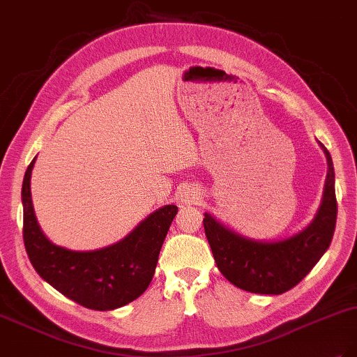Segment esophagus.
I'll list each match as a JSON object with an SVG mask.
<instances>
[{"instance_id": "obj_1", "label": "esophagus", "mask_w": 357, "mask_h": 357, "mask_svg": "<svg viewBox=\"0 0 357 357\" xmlns=\"http://www.w3.org/2000/svg\"><path fill=\"white\" fill-rule=\"evenodd\" d=\"M180 199H181V202H183V204H193L195 201H198L199 198H198V193H197V192H193V190H186L185 193H183Z\"/></svg>"}]
</instances>
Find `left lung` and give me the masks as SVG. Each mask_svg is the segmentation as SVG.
<instances>
[{
	"instance_id": "8db88e82",
	"label": "left lung",
	"mask_w": 357,
	"mask_h": 357,
	"mask_svg": "<svg viewBox=\"0 0 357 357\" xmlns=\"http://www.w3.org/2000/svg\"><path fill=\"white\" fill-rule=\"evenodd\" d=\"M326 155L328 174L320 207L307 228L277 241L253 240L204 215V229L215 265L234 286L252 294L282 295L295 287L325 255L337 223L335 172L331 153L319 142Z\"/></svg>"
}]
</instances>
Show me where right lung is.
<instances>
[{
	"mask_svg": "<svg viewBox=\"0 0 357 357\" xmlns=\"http://www.w3.org/2000/svg\"><path fill=\"white\" fill-rule=\"evenodd\" d=\"M22 185L24 243L38 275L63 296L98 311L123 307L142 296L152 282L160 247L178 208L168 204L139 222L125 238L98 250L75 252L49 241L31 199V172Z\"/></svg>",
	"mask_w": 357,
	"mask_h": 357,
	"instance_id": "1",
	"label": "right lung"
}]
</instances>
